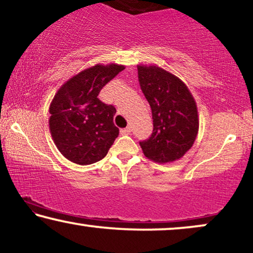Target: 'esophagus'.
<instances>
[{
	"label": "esophagus",
	"mask_w": 253,
	"mask_h": 253,
	"mask_svg": "<svg viewBox=\"0 0 253 253\" xmlns=\"http://www.w3.org/2000/svg\"><path fill=\"white\" fill-rule=\"evenodd\" d=\"M120 133L124 134V135H126V134H130V133H132V128H130V127L128 126V127H126V128L120 129Z\"/></svg>",
	"instance_id": "1"
}]
</instances>
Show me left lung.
Masks as SVG:
<instances>
[{
  "label": "left lung",
  "instance_id": "obj_1",
  "mask_svg": "<svg viewBox=\"0 0 253 253\" xmlns=\"http://www.w3.org/2000/svg\"><path fill=\"white\" fill-rule=\"evenodd\" d=\"M140 87L152 108L153 133L140 141L143 154L158 164L181 159L198 132L197 106L187 85L155 65H137Z\"/></svg>",
  "mask_w": 253,
  "mask_h": 253
}]
</instances>
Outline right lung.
Returning <instances> with one entry per match:
<instances>
[{
    "label": "right lung",
    "instance_id": "add662e5",
    "mask_svg": "<svg viewBox=\"0 0 253 253\" xmlns=\"http://www.w3.org/2000/svg\"><path fill=\"white\" fill-rule=\"evenodd\" d=\"M124 65L92 66L62 85L50 105V133L62 154L77 165H91L106 156L119 135L113 123L116 107L98 94Z\"/></svg>",
    "mask_w": 253,
    "mask_h": 253
}]
</instances>
